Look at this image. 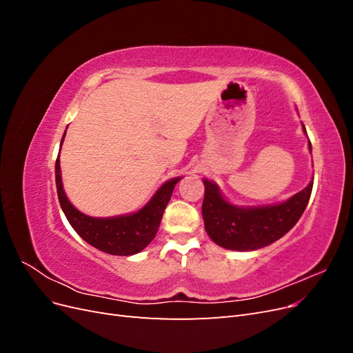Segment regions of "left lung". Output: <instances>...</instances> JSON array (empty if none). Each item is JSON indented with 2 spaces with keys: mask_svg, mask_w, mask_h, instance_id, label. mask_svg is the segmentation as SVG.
I'll return each mask as SVG.
<instances>
[{
  "mask_svg": "<svg viewBox=\"0 0 353 353\" xmlns=\"http://www.w3.org/2000/svg\"><path fill=\"white\" fill-rule=\"evenodd\" d=\"M302 126L306 134L303 123ZM309 150L312 152L311 141ZM203 184L201 215L208 236L223 249L249 252L272 244L296 225L307 206L314 179L288 200L268 206L232 205L213 181L203 179Z\"/></svg>",
  "mask_w": 353,
  "mask_h": 353,
  "instance_id": "obj_1",
  "label": "left lung"
}]
</instances>
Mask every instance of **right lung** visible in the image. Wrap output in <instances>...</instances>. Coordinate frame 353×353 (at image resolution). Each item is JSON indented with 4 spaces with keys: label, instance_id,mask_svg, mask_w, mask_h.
Instances as JSON below:
<instances>
[{
    "label": "right lung",
    "instance_id": "obj_1",
    "mask_svg": "<svg viewBox=\"0 0 353 353\" xmlns=\"http://www.w3.org/2000/svg\"><path fill=\"white\" fill-rule=\"evenodd\" d=\"M65 135L66 131L63 134L60 148L63 140H65ZM179 179L181 176L166 181V183L156 191L150 201L138 212L121 216L94 218L79 212L69 201L61 183L60 156L56 160L57 196L61 210L65 212L72 228L77 231L85 241L91 244L92 248L116 256H131L135 253H140L150 244V241L156 236L166 205L169 203L170 196H172L174 188Z\"/></svg>",
    "mask_w": 353,
    "mask_h": 353
}]
</instances>
